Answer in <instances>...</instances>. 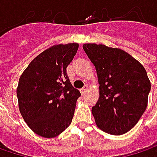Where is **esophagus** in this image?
I'll return each instance as SVG.
<instances>
[{
	"mask_svg": "<svg viewBox=\"0 0 157 157\" xmlns=\"http://www.w3.org/2000/svg\"><path fill=\"white\" fill-rule=\"evenodd\" d=\"M87 90H88V86H85L84 87L80 89V92H81L82 94H85V93H86V92Z\"/></svg>",
	"mask_w": 157,
	"mask_h": 157,
	"instance_id": "1",
	"label": "esophagus"
}]
</instances>
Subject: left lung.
Instances as JSON below:
<instances>
[{"label": "left lung", "instance_id": "left-lung-1", "mask_svg": "<svg viewBox=\"0 0 157 157\" xmlns=\"http://www.w3.org/2000/svg\"><path fill=\"white\" fill-rule=\"evenodd\" d=\"M83 49L97 71L100 98L92 107L97 127L120 136L132 129L148 105L150 81L140 62L118 48L86 44Z\"/></svg>", "mask_w": 157, "mask_h": 157}]
</instances>
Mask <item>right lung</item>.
Wrapping results in <instances>:
<instances>
[{
	"mask_svg": "<svg viewBox=\"0 0 157 157\" xmlns=\"http://www.w3.org/2000/svg\"><path fill=\"white\" fill-rule=\"evenodd\" d=\"M78 44H57L35 57L20 77L16 94L19 110L36 135L56 137L71 123L81 95L70 82L66 68Z\"/></svg>",
	"mask_w": 157,
	"mask_h": 157,
	"instance_id": "1",
	"label": "right lung"
}]
</instances>
